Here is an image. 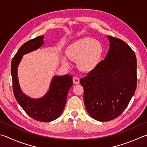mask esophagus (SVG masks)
Here are the masks:
<instances>
[{
  "mask_svg": "<svg viewBox=\"0 0 147 147\" xmlns=\"http://www.w3.org/2000/svg\"><path fill=\"white\" fill-rule=\"evenodd\" d=\"M73 82H74V84H78L79 83L80 81H79V79L78 78V77H74V78H73Z\"/></svg>",
  "mask_w": 147,
  "mask_h": 147,
  "instance_id": "1",
  "label": "esophagus"
}]
</instances>
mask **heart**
<instances>
[{
  "instance_id": "b5f03b06",
  "label": "heart",
  "mask_w": 147,
  "mask_h": 147,
  "mask_svg": "<svg viewBox=\"0 0 147 147\" xmlns=\"http://www.w3.org/2000/svg\"><path fill=\"white\" fill-rule=\"evenodd\" d=\"M103 52V46L99 40L91 37H84L71 43L66 53L69 58L78 60L77 64L83 71H90L99 63ZM62 63H69L66 56L61 57Z\"/></svg>"
}]
</instances>
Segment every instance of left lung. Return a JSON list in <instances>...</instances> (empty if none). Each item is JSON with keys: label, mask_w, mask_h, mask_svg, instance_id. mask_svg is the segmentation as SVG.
Returning a JSON list of instances; mask_svg holds the SVG:
<instances>
[{"label": "left lung", "mask_w": 147, "mask_h": 147, "mask_svg": "<svg viewBox=\"0 0 147 147\" xmlns=\"http://www.w3.org/2000/svg\"><path fill=\"white\" fill-rule=\"evenodd\" d=\"M110 48L103 61L80 79L90 115L109 121L124 111L137 86V60L131 48L119 38L107 36Z\"/></svg>", "instance_id": "left-lung-1"}]
</instances>
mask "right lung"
Wrapping results in <instances>:
<instances>
[{
  "instance_id": "1",
  "label": "right lung",
  "mask_w": 147,
  "mask_h": 147,
  "mask_svg": "<svg viewBox=\"0 0 147 147\" xmlns=\"http://www.w3.org/2000/svg\"><path fill=\"white\" fill-rule=\"evenodd\" d=\"M44 36H38L25 42L11 61V74L13 90L18 103L33 119L41 122H49L60 116L65 107L69 90L73 85L70 75L55 76L51 81L49 90L38 99H33L23 93L18 79L17 69L22 56L39 48L44 44Z\"/></svg>"
}]
</instances>
